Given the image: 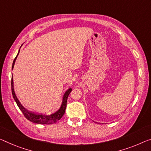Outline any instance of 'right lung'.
<instances>
[{
	"label": "right lung",
	"instance_id": "1",
	"mask_svg": "<svg viewBox=\"0 0 151 151\" xmlns=\"http://www.w3.org/2000/svg\"><path fill=\"white\" fill-rule=\"evenodd\" d=\"M20 50V49H19ZM19 52H18V54L16 57L14 59L13 63V65H12V69L14 67V64H15V60L17 59V57L19 55ZM11 91H12V94L13 96V99L15 100L16 103L18 106V107L19 108V109L22 111V112L23 113V114L25 116V117L27 119H28L29 121L35 123V124H55V122H57V121L61 119V118L63 117V115H64L65 111V109L67 106V101H68V98L69 96V94L71 92V88H69L68 90H67L65 93L64 96H63V102H62V105L61 106V107L59 110H58L57 112H55V113H53L52 115H43L42 114H35V113H33L32 112H29L28 111H27L25 109L22 105V104L20 103V102L19 101V100L17 99V96H16L15 91H14V88H13V76L11 78Z\"/></svg>",
	"mask_w": 151,
	"mask_h": 151
}]
</instances>
